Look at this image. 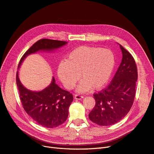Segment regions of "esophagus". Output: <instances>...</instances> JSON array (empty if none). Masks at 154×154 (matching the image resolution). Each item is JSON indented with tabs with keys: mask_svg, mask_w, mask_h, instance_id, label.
<instances>
[{
	"mask_svg": "<svg viewBox=\"0 0 154 154\" xmlns=\"http://www.w3.org/2000/svg\"><path fill=\"white\" fill-rule=\"evenodd\" d=\"M83 98H84V96L82 94H77L75 95V99H76V100H81Z\"/></svg>",
	"mask_w": 154,
	"mask_h": 154,
	"instance_id": "1",
	"label": "esophagus"
}]
</instances>
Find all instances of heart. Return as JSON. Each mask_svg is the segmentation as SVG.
<instances>
[{
  "mask_svg": "<svg viewBox=\"0 0 154 154\" xmlns=\"http://www.w3.org/2000/svg\"><path fill=\"white\" fill-rule=\"evenodd\" d=\"M115 64V56L110 50L81 46L69 53L66 61L60 63L58 75L68 89L74 88L80 76L82 81L79 91H86L91 88L99 89L109 81Z\"/></svg>",
  "mask_w": 154,
  "mask_h": 154,
  "instance_id": "obj_1",
  "label": "heart"
}]
</instances>
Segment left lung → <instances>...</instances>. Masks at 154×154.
Here are the masks:
<instances>
[{
  "label": "left lung",
  "mask_w": 154,
  "mask_h": 154,
  "mask_svg": "<svg viewBox=\"0 0 154 154\" xmlns=\"http://www.w3.org/2000/svg\"><path fill=\"white\" fill-rule=\"evenodd\" d=\"M122 62L110 83L93 94L95 106L89 118L100 126H110L126 116L131 108L136 94L138 70L133 56L121 45Z\"/></svg>",
  "instance_id": "obj_1"
}]
</instances>
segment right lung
Instances as JSON below:
<instances>
[{
    "instance_id": "1",
    "label": "right lung",
    "mask_w": 154,
    "mask_h": 154,
    "mask_svg": "<svg viewBox=\"0 0 154 154\" xmlns=\"http://www.w3.org/2000/svg\"><path fill=\"white\" fill-rule=\"evenodd\" d=\"M66 42L42 38L34 44L21 58L22 61L30 54L40 50H52L59 48ZM16 84L20 98L25 111L34 121L47 128H54L63 123L68 116L69 108L73 98L72 93L60 88L53 77L51 84L42 91L34 92L26 89L20 82L18 72L16 73Z\"/></svg>"
}]
</instances>
